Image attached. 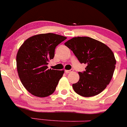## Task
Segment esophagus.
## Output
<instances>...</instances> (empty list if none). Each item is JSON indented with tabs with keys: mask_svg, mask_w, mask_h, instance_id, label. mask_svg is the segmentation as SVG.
<instances>
[{
	"mask_svg": "<svg viewBox=\"0 0 127 127\" xmlns=\"http://www.w3.org/2000/svg\"><path fill=\"white\" fill-rule=\"evenodd\" d=\"M73 71V69H71V70H65V72L66 74H69V72H71Z\"/></svg>",
	"mask_w": 127,
	"mask_h": 127,
	"instance_id": "esophagus-1",
	"label": "esophagus"
}]
</instances>
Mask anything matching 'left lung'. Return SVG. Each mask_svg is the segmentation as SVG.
<instances>
[{
	"instance_id": "obj_1",
	"label": "left lung",
	"mask_w": 127,
	"mask_h": 127,
	"mask_svg": "<svg viewBox=\"0 0 127 127\" xmlns=\"http://www.w3.org/2000/svg\"><path fill=\"white\" fill-rule=\"evenodd\" d=\"M80 63L87 64L85 71L79 74V80L72 84L75 93L84 97L97 95L111 82L116 67L114 55L106 45L88 37H77L64 43Z\"/></svg>"
}]
</instances>
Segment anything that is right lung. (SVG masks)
I'll use <instances>...</instances> for the list:
<instances>
[{
	"mask_svg": "<svg viewBox=\"0 0 127 127\" xmlns=\"http://www.w3.org/2000/svg\"><path fill=\"white\" fill-rule=\"evenodd\" d=\"M67 39L53 33L34 35L23 43L16 55L19 77L26 89L35 96H48L55 90L64 71L48 69L56 46Z\"/></svg>",
	"mask_w": 127,
	"mask_h": 127,
	"instance_id": "add662e5",
	"label": "right lung"
}]
</instances>
